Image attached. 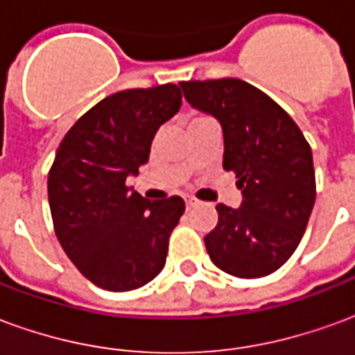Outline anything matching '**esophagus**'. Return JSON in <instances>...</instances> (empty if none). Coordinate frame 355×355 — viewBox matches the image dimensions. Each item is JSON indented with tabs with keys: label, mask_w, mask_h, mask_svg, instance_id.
Segmentation results:
<instances>
[{
	"label": "esophagus",
	"mask_w": 355,
	"mask_h": 355,
	"mask_svg": "<svg viewBox=\"0 0 355 355\" xmlns=\"http://www.w3.org/2000/svg\"><path fill=\"white\" fill-rule=\"evenodd\" d=\"M184 203H186V207H192L193 203H196V200H193L192 196H184Z\"/></svg>",
	"instance_id": "1"
}]
</instances>
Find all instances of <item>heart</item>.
Listing matches in <instances>:
<instances>
[{
	"mask_svg": "<svg viewBox=\"0 0 355 355\" xmlns=\"http://www.w3.org/2000/svg\"><path fill=\"white\" fill-rule=\"evenodd\" d=\"M198 119H203V117H196V119H192V121H198Z\"/></svg>",
	"mask_w": 355,
	"mask_h": 355,
	"instance_id": "obj_1",
	"label": "heart"
}]
</instances>
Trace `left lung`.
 I'll return each instance as SVG.
<instances>
[{
    "instance_id": "8db88e82",
    "label": "left lung",
    "mask_w": 355,
    "mask_h": 355,
    "mask_svg": "<svg viewBox=\"0 0 355 355\" xmlns=\"http://www.w3.org/2000/svg\"><path fill=\"white\" fill-rule=\"evenodd\" d=\"M192 108L223 127V167L241 190L238 209L216 205L218 224L205 236L211 261L243 279L282 268L302 239L315 201L310 144L297 123L268 94L226 78L182 81Z\"/></svg>"
}]
</instances>
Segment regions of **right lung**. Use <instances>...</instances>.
Returning a JSON list of instances; mask_svg holds the SVG:
<instances>
[{"mask_svg": "<svg viewBox=\"0 0 355 355\" xmlns=\"http://www.w3.org/2000/svg\"><path fill=\"white\" fill-rule=\"evenodd\" d=\"M180 102L173 83L110 94L58 146L47 180L55 232L68 259L102 289H139L165 266L184 201H150L125 180L148 163L155 132Z\"/></svg>", "mask_w": 355, "mask_h": 355, "instance_id": "1", "label": "right lung"}]
</instances>
